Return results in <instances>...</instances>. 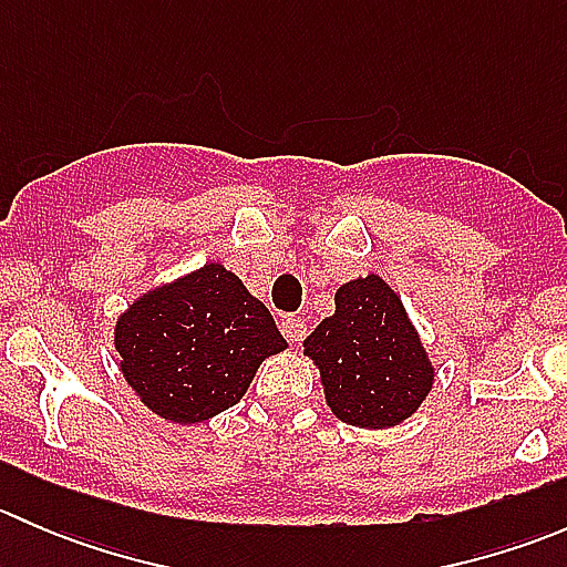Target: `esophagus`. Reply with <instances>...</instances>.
I'll return each mask as SVG.
<instances>
[{"label":"esophagus","mask_w":567,"mask_h":567,"mask_svg":"<svg viewBox=\"0 0 567 567\" xmlns=\"http://www.w3.org/2000/svg\"><path fill=\"white\" fill-rule=\"evenodd\" d=\"M279 329H282L285 340H288V342H301V340H305V334H307V323L301 318H296V316L282 318Z\"/></svg>","instance_id":"esophagus-1"}]
</instances>
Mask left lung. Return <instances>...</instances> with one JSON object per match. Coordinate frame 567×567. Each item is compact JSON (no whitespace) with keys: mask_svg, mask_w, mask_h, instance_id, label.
<instances>
[{"mask_svg":"<svg viewBox=\"0 0 567 567\" xmlns=\"http://www.w3.org/2000/svg\"><path fill=\"white\" fill-rule=\"evenodd\" d=\"M305 353L318 364L331 414L370 431L409 420L436 375L403 301L379 274L337 290L334 316L307 337Z\"/></svg>","mask_w":567,"mask_h":567,"instance_id":"1","label":"left lung"}]
</instances>
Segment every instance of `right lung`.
<instances>
[{"mask_svg":"<svg viewBox=\"0 0 567 567\" xmlns=\"http://www.w3.org/2000/svg\"><path fill=\"white\" fill-rule=\"evenodd\" d=\"M114 348L153 414L194 425L236 405L262 359L288 342L241 279L208 262L140 296L117 318Z\"/></svg>","mask_w":567,"mask_h":567,"instance_id":"1","label":"right lung"}]
</instances>
